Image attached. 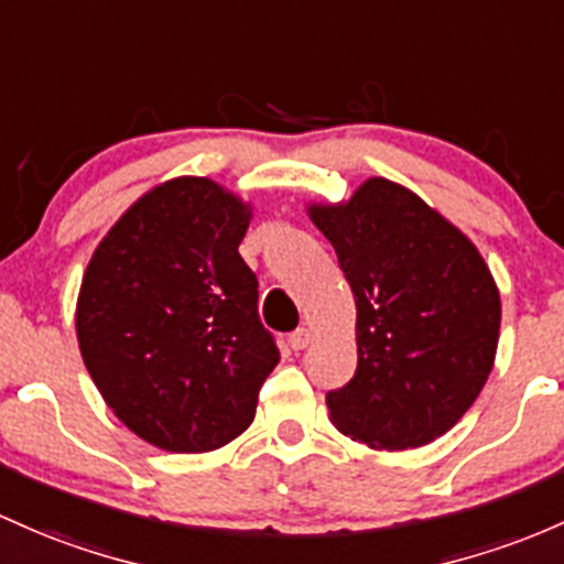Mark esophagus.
<instances>
[{
  "label": "esophagus",
  "mask_w": 564,
  "mask_h": 564,
  "mask_svg": "<svg viewBox=\"0 0 564 564\" xmlns=\"http://www.w3.org/2000/svg\"><path fill=\"white\" fill-rule=\"evenodd\" d=\"M311 343H313V332L311 329H296L292 337H289V345H292V350H305Z\"/></svg>",
  "instance_id": "1"
}]
</instances>
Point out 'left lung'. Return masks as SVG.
<instances>
[{
  "instance_id": "8db88e82",
  "label": "left lung",
  "mask_w": 564,
  "mask_h": 564,
  "mask_svg": "<svg viewBox=\"0 0 564 564\" xmlns=\"http://www.w3.org/2000/svg\"><path fill=\"white\" fill-rule=\"evenodd\" d=\"M356 296V375L326 395L339 433L372 449L423 447L492 372L500 292L466 232L404 184L372 176L348 200L307 203Z\"/></svg>"
}]
</instances>
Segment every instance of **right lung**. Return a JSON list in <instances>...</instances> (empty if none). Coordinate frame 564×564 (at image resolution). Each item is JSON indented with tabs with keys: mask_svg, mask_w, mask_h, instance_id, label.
<instances>
[{
	"mask_svg": "<svg viewBox=\"0 0 564 564\" xmlns=\"http://www.w3.org/2000/svg\"><path fill=\"white\" fill-rule=\"evenodd\" d=\"M251 216L214 178H169L128 206L85 268L74 313L85 367L115 417L165 453L238 438L281 361L238 253Z\"/></svg>",
	"mask_w": 564,
	"mask_h": 564,
	"instance_id": "obj_1",
	"label": "right lung"
}]
</instances>
